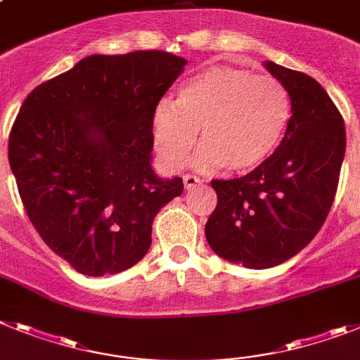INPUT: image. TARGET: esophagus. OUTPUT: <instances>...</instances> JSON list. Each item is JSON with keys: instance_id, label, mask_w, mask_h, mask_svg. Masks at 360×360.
<instances>
[{"instance_id": "34e87169", "label": "esophagus", "mask_w": 360, "mask_h": 360, "mask_svg": "<svg viewBox=\"0 0 360 360\" xmlns=\"http://www.w3.org/2000/svg\"><path fill=\"white\" fill-rule=\"evenodd\" d=\"M198 184H200V178L198 176H195V174H184V186H186V189H193Z\"/></svg>"}]
</instances>
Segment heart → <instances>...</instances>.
Listing matches in <instances>:
<instances>
[{
	"mask_svg": "<svg viewBox=\"0 0 360 360\" xmlns=\"http://www.w3.org/2000/svg\"><path fill=\"white\" fill-rule=\"evenodd\" d=\"M291 118L284 85L268 75L233 65H213L189 78L178 100L153 112V140L162 164L174 171L195 147L200 171L226 167L245 173L259 167L281 143Z\"/></svg>",
	"mask_w": 360,
	"mask_h": 360,
	"instance_id": "obj_1",
	"label": "heart"
}]
</instances>
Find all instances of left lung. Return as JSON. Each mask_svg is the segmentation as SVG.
I'll use <instances>...</instances> for the list:
<instances>
[{
	"instance_id": "obj_1",
	"label": "left lung",
	"mask_w": 360,
	"mask_h": 360,
	"mask_svg": "<svg viewBox=\"0 0 360 360\" xmlns=\"http://www.w3.org/2000/svg\"><path fill=\"white\" fill-rule=\"evenodd\" d=\"M285 87L291 118L281 146L251 173L211 180L217 207L205 224L211 250L251 269L278 266L302 251L337 195L346 129L317 79L266 61Z\"/></svg>"
}]
</instances>
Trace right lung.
Wrapping results in <instances>:
<instances>
[{"label":"right lung","instance_id":"add662e5","mask_svg":"<svg viewBox=\"0 0 360 360\" xmlns=\"http://www.w3.org/2000/svg\"><path fill=\"white\" fill-rule=\"evenodd\" d=\"M187 61L171 52L94 54L25 98L8 164L30 222L89 276L146 257L156 213L184 191L150 167L153 112Z\"/></svg>","mask_w":360,"mask_h":360}]
</instances>
